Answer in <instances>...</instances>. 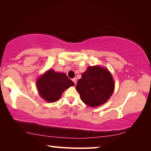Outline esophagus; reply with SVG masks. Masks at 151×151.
<instances>
[{"instance_id": "34e87169", "label": "esophagus", "mask_w": 151, "mask_h": 151, "mask_svg": "<svg viewBox=\"0 0 151 151\" xmlns=\"http://www.w3.org/2000/svg\"><path fill=\"white\" fill-rule=\"evenodd\" d=\"M72 81L74 82V84H75V85H76V82H77V79H76V78H73V79H72Z\"/></svg>"}]
</instances>
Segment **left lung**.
I'll list each match as a JSON object with an SVG mask.
<instances>
[{"label":"left lung","mask_w":151,"mask_h":151,"mask_svg":"<svg viewBox=\"0 0 151 151\" xmlns=\"http://www.w3.org/2000/svg\"><path fill=\"white\" fill-rule=\"evenodd\" d=\"M114 82L110 72L98 66L88 67L78 81L76 89L81 100L88 106H100L109 100L113 91Z\"/></svg>","instance_id":"obj_1"}]
</instances>
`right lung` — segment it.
<instances>
[{
    "label": "right lung",
    "instance_id": "1",
    "mask_svg": "<svg viewBox=\"0 0 151 151\" xmlns=\"http://www.w3.org/2000/svg\"><path fill=\"white\" fill-rule=\"evenodd\" d=\"M37 88L40 96L48 102L58 100L63 92L74 83L65 73H57L49 70L36 82Z\"/></svg>",
    "mask_w": 151,
    "mask_h": 151
}]
</instances>
